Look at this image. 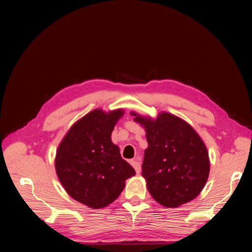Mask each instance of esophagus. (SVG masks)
<instances>
[{
	"mask_svg": "<svg viewBox=\"0 0 252 252\" xmlns=\"http://www.w3.org/2000/svg\"><path fill=\"white\" fill-rule=\"evenodd\" d=\"M131 164H132V166L135 168V171H136V173L137 174H139L140 173V162L138 161V160H131Z\"/></svg>",
	"mask_w": 252,
	"mask_h": 252,
	"instance_id": "1",
	"label": "esophagus"
}]
</instances>
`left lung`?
<instances>
[{
	"mask_svg": "<svg viewBox=\"0 0 252 252\" xmlns=\"http://www.w3.org/2000/svg\"><path fill=\"white\" fill-rule=\"evenodd\" d=\"M131 115L147 133L142 175L151 196L165 207H178L195 198L209 174L208 153L201 137L186 121L168 113L156 120Z\"/></svg>",
	"mask_w": 252,
	"mask_h": 252,
	"instance_id": "left-lung-1",
	"label": "left lung"
}]
</instances>
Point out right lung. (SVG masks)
Wrapping results in <instances>:
<instances>
[{
    "instance_id": "right-lung-1",
    "label": "right lung",
    "mask_w": 252,
    "mask_h": 252,
    "mask_svg": "<svg viewBox=\"0 0 252 252\" xmlns=\"http://www.w3.org/2000/svg\"><path fill=\"white\" fill-rule=\"evenodd\" d=\"M124 115L95 109L78 120L63 138L56 157V171L62 186L74 200L91 208L113 203L135 175L121 158L110 135Z\"/></svg>"
}]
</instances>
